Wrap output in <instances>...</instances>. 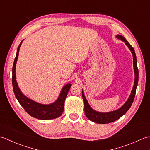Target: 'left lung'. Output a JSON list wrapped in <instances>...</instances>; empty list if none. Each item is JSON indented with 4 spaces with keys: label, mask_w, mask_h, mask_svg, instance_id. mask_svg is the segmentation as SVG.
I'll return each mask as SVG.
<instances>
[{
    "label": "left lung",
    "mask_w": 150,
    "mask_h": 150,
    "mask_svg": "<svg viewBox=\"0 0 150 150\" xmlns=\"http://www.w3.org/2000/svg\"><path fill=\"white\" fill-rule=\"evenodd\" d=\"M119 39L122 40L123 42H125V44L129 47V49L131 51L133 55V67H134V72H135V82L134 85H133V88L131 95L128 98V100L126 102L123 106L119 108V110L111 111V112L108 113H100L91 109V108L89 105L86 98L84 97V94L83 90L82 91V98H83L84 103V113L86 116L87 117L88 119L93 121L94 122L98 123V124H107L114 122L116 120L119 119L120 117H122L123 115L125 114L128 110L131 107L132 104L134 100V98L135 96L136 93V89L137 86L138 84V81H139V71L137 68V58L136 55L135 53V50L133 47L130 45V44L126 40L125 38L124 37L118 35L116 37Z\"/></svg>",
    "instance_id": "left-lung-1"
}]
</instances>
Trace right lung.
I'll return each instance as SVG.
<instances>
[{"mask_svg": "<svg viewBox=\"0 0 150 150\" xmlns=\"http://www.w3.org/2000/svg\"><path fill=\"white\" fill-rule=\"evenodd\" d=\"M22 41H23V40L21 41V44H19L17 48V55H16L12 69V84L15 97L22 108L31 117L40 120L56 119V118L61 115L63 112L64 101L67 94L68 93V91L71 86V84H68L64 86V87H63L61 92H60V94L59 98H57V100L55 103L48 105L41 104L40 103H36V102L26 97L24 94H22L18 86L17 81H16L15 75L16 63H17L18 59L19 49H20Z\"/></svg>", "mask_w": 150, "mask_h": 150, "instance_id": "1", "label": "right lung"}]
</instances>
